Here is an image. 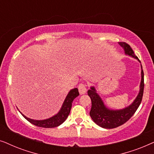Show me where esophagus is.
Wrapping results in <instances>:
<instances>
[{
	"label": "esophagus",
	"instance_id": "34e87169",
	"mask_svg": "<svg viewBox=\"0 0 154 154\" xmlns=\"http://www.w3.org/2000/svg\"><path fill=\"white\" fill-rule=\"evenodd\" d=\"M79 93L81 94H84L87 91V88L85 84L83 83H80L79 85Z\"/></svg>",
	"mask_w": 154,
	"mask_h": 154
}]
</instances>
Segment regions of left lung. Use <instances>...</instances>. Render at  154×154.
Returning <instances> with one entry per match:
<instances>
[{
    "mask_svg": "<svg viewBox=\"0 0 154 154\" xmlns=\"http://www.w3.org/2000/svg\"><path fill=\"white\" fill-rule=\"evenodd\" d=\"M119 44L124 49L125 54L137 59L140 62V60L137 57L135 56L134 51L128 43L125 42H120ZM141 69H142V71H141L142 79H141L140 83V92L134 102L130 106L123 109L112 110V109L107 108L100 95L97 93L94 87L92 86L90 88V89L88 91V94L91 99L92 102L90 116L97 125L103 128L112 129L126 123L134 115L137 109L140 106L142 100L143 93H144V71H143L142 64H141Z\"/></svg>",
    "mask_w": 154,
    "mask_h": 154,
    "instance_id": "left-lung-1",
    "label": "left lung"
}]
</instances>
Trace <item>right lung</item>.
<instances>
[{
	"label": "right lung",
	"instance_id": "1",
	"mask_svg": "<svg viewBox=\"0 0 154 154\" xmlns=\"http://www.w3.org/2000/svg\"><path fill=\"white\" fill-rule=\"evenodd\" d=\"M79 95V92L78 88H73L67 94L66 99H65L64 103H63L62 106L60 111L57 113L56 115L50 118V119L45 120H41V121H38V120H33L27 118L26 116L21 113L23 116L29 122L32 123L33 125H36L38 127L45 128H55L60 125L61 124L64 123L69 115L70 113L71 106H72V102L74 99Z\"/></svg>",
	"mask_w": 154,
	"mask_h": 154
}]
</instances>
